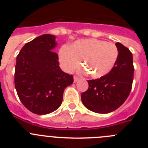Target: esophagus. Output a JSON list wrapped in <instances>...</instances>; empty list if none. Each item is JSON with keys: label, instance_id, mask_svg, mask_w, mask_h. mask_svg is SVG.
I'll return each instance as SVG.
<instances>
[{"label": "esophagus", "instance_id": "1", "mask_svg": "<svg viewBox=\"0 0 148 148\" xmlns=\"http://www.w3.org/2000/svg\"><path fill=\"white\" fill-rule=\"evenodd\" d=\"M73 79H74V82H75H75H78V80H79V78H78L77 76H74V78H73Z\"/></svg>", "mask_w": 148, "mask_h": 148}]
</instances>
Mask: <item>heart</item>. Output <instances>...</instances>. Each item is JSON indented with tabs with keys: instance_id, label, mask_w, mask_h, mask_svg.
I'll return each mask as SVG.
<instances>
[{
	"instance_id": "obj_1",
	"label": "heart",
	"mask_w": 148,
	"mask_h": 148,
	"mask_svg": "<svg viewBox=\"0 0 148 148\" xmlns=\"http://www.w3.org/2000/svg\"><path fill=\"white\" fill-rule=\"evenodd\" d=\"M118 49L112 43L99 39H83L75 41L70 47H63L59 59L66 71L75 70L82 60V64L93 78L107 75L114 66Z\"/></svg>"
}]
</instances>
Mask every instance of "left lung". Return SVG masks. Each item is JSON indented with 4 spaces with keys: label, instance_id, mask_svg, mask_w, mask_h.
Segmentation results:
<instances>
[{
    "label": "left lung",
    "instance_id": "1",
    "mask_svg": "<svg viewBox=\"0 0 148 148\" xmlns=\"http://www.w3.org/2000/svg\"><path fill=\"white\" fill-rule=\"evenodd\" d=\"M116 46L119 55L112 70L100 78L87 81L88 90L81 95L84 105L95 113L116 110L131 91L134 73L133 55L120 43H116Z\"/></svg>",
    "mask_w": 148,
    "mask_h": 148
}]
</instances>
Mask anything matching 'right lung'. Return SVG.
<instances>
[{
	"label": "right lung",
	"mask_w": 148,
	"mask_h": 148,
	"mask_svg": "<svg viewBox=\"0 0 148 148\" xmlns=\"http://www.w3.org/2000/svg\"><path fill=\"white\" fill-rule=\"evenodd\" d=\"M56 36L44 34L27 43L16 58L15 87L22 104L32 113L45 115L61 106L65 88L73 76L58 62Z\"/></svg>",
	"instance_id": "1"
}]
</instances>
